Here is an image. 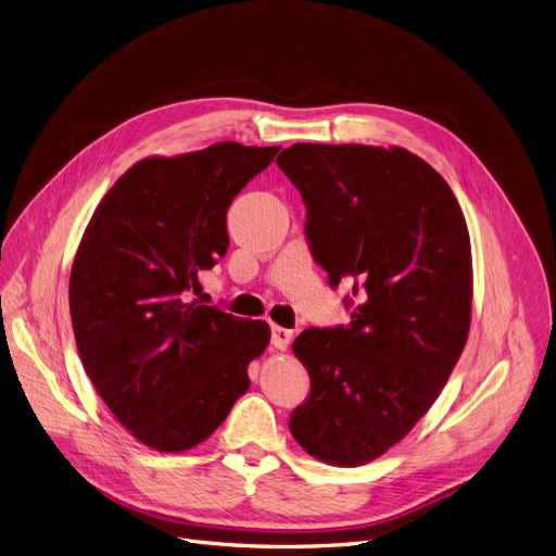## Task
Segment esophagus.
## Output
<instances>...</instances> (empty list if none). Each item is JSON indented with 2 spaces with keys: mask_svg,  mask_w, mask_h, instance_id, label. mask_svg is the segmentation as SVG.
<instances>
[{
  "mask_svg": "<svg viewBox=\"0 0 556 556\" xmlns=\"http://www.w3.org/2000/svg\"><path fill=\"white\" fill-rule=\"evenodd\" d=\"M289 341H291V330H285V328H278V325H274V328H271V345L278 348V350H287Z\"/></svg>",
  "mask_w": 556,
  "mask_h": 556,
  "instance_id": "34e87169",
  "label": "esophagus"
}]
</instances>
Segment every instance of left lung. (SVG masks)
<instances>
[{"label": "left lung", "instance_id": "obj_1", "mask_svg": "<svg viewBox=\"0 0 556 556\" xmlns=\"http://www.w3.org/2000/svg\"><path fill=\"white\" fill-rule=\"evenodd\" d=\"M278 168L307 208L314 263L350 323L293 341L309 395L289 431L314 458L356 467L397 444L458 364L471 318L469 231L448 184L404 148L296 143Z\"/></svg>", "mask_w": 556, "mask_h": 556}]
</instances>
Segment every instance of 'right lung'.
Segmentation results:
<instances>
[{
    "instance_id": "right-lung-1",
    "label": "right lung",
    "mask_w": 556,
    "mask_h": 556,
    "mask_svg": "<svg viewBox=\"0 0 556 556\" xmlns=\"http://www.w3.org/2000/svg\"><path fill=\"white\" fill-rule=\"evenodd\" d=\"M280 148L233 141L129 168L78 247L70 309L87 377L156 451L204 442L247 393L269 325L200 305V274L228 249L226 211Z\"/></svg>"
}]
</instances>
